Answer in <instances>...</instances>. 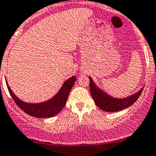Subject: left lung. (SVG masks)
<instances>
[{
  "instance_id": "obj_1",
  "label": "left lung",
  "mask_w": 156,
  "mask_h": 156,
  "mask_svg": "<svg viewBox=\"0 0 156 156\" xmlns=\"http://www.w3.org/2000/svg\"><path fill=\"white\" fill-rule=\"evenodd\" d=\"M88 78L90 81V92L92 99L98 107L106 112H117L129 107L137 101L143 91L142 88H141V90L128 97L123 99H116L109 96L106 92L101 90L100 88L95 85L92 78L90 77Z\"/></svg>"
}]
</instances>
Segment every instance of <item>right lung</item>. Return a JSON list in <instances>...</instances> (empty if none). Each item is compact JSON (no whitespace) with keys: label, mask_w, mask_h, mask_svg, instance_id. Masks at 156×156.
<instances>
[{"label":"right lung","mask_w":156,"mask_h":156,"mask_svg":"<svg viewBox=\"0 0 156 156\" xmlns=\"http://www.w3.org/2000/svg\"><path fill=\"white\" fill-rule=\"evenodd\" d=\"M75 80L76 77L75 76L70 78L69 79L65 81L55 96L46 102H40V103H28L23 102L13 93L8 82H7V87L17 106L22 109L25 113L37 118H47L55 116L62 110L66 105L70 91L71 90L73 85L75 84Z\"/></svg>","instance_id":"add662e5"}]
</instances>
